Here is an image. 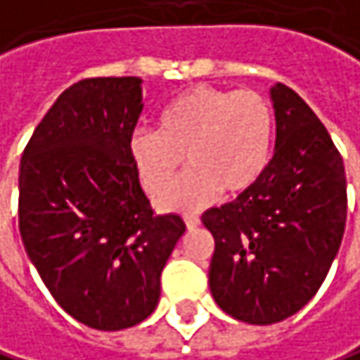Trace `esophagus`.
<instances>
[{
  "instance_id": "34e87169",
  "label": "esophagus",
  "mask_w": 360,
  "mask_h": 360,
  "mask_svg": "<svg viewBox=\"0 0 360 360\" xmlns=\"http://www.w3.org/2000/svg\"><path fill=\"white\" fill-rule=\"evenodd\" d=\"M185 224H187V229H198L200 226V218L193 216V214H187L185 216Z\"/></svg>"
}]
</instances>
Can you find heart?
I'll list each match as a JSON object with an SVG mask.
<instances>
[{
  "label": "heart",
  "instance_id": "obj_1",
  "mask_svg": "<svg viewBox=\"0 0 360 360\" xmlns=\"http://www.w3.org/2000/svg\"><path fill=\"white\" fill-rule=\"evenodd\" d=\"M274 113L255 90L195 86L179 94L158 117V129L129 136V158L150 198L167 193L183 156L189 173L165 195L162 210H195L216 191L237 195L259 179L270 162Z\"/></svg>",
  "mask_w": 360,
  "mask_h": 360
}]
</instances>
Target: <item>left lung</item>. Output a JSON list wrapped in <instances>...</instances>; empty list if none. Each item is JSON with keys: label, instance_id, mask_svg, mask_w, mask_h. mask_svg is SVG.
I'll use <instances>...</instances> for the list:
<instances>
[{"label": "left lung", "instance_id": "8db88e82", "mask_svg": "<svg viewBox=\"0 0 360 360\" xmlns=\"http://www.w3.org/2000/svg\"><path fill=\"white\" fill-rule=\"evenodd\" d=\"M274 156L237 200L202 216L212 233L210 290L231 317L278 323L303 309L326 280L346 224L342 156L309 105L270 88Z\"/></svg>", "mask_w": 360, "mask_h": 360}]
</instances>
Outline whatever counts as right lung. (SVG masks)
Instances as JSON below:
<instances>
[{"instance_id":"obj_1","label":"right lung","mask_w":360,"mask_h":360,"mask_svg":"<svg viewBox=\"0 0 360 360\" xmlns=\"http://www.w3.org/2000/svg\"><path fill=\"white\" fill-rule=\"evenodd\" d=\"M140 78H88L59 94L20 162V235L61 309L117 332L144 321L185 233L154 216L129 158Z\"/></svg>"}]
</instances>
